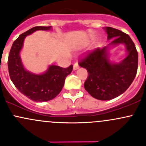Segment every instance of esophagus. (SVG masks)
Returning <instances> with one entry per match:
<instances>
[{"instance_id":"34e87169","label":"esophagus","mask_w":146,"mask_h":146,"mask_svg":"<svg viewBox=\"0 0 146 146\" xmlns=\"http://www.w3.org/2000/svg\"><path fill=\"white\" fill-rule=\"evenodd\" d=\"M78 68H79V65L77 63H76V64H75L74 66H73V70H77V69H78Z\"/></svg>"}]
</instances>
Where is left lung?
Masks as SVG:
<instances>
[{
	"label": "left lung",
	"instance_id": "1",
	"mask_svg": "<svg viewBox=\"0 0 146 146\" xmlns=\"http://www.w3.org/2000/svg\"><path fill=\"white\" fill-rule=\"evenodd\" d=\"M106 32L107 39H113L110 45H126L127 56L119 64L111 63L107 56L108 47L105 46L88 51L78 63L88 70L85 90L100 100H110L123 93L133 81L138 70V51L130 36L113 27H107Z\"/></svg>",
	"mask_w": 146,
	"mask_h": 146
}]
</instances>
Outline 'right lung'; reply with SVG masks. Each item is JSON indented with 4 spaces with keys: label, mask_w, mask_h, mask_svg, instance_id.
I'll use <instances>...</instances> for the list:
<instances>
[{
    "label": "right lung",
    "mask_w": 146,
    "mask_h": 146,
    "mask_svg": "<svg viewBox=\"0 0 146 146\" xmlns=\"http://www.w3.org/2000/svg\"><path fill=\"white\" fill-rule=\"evenodd\" d=\"M51 27L36 26L20 35L13 42L8 56V72L12 82L21 93L36 102H47L55 98L61 92L66 78L73 70V65L68 68L52 65L44 74L35 75L23 67L20 51L25 36L36 30H48Z\"/></svg>",
    "instance_id": "right-lung-1"
}]
</instances>
